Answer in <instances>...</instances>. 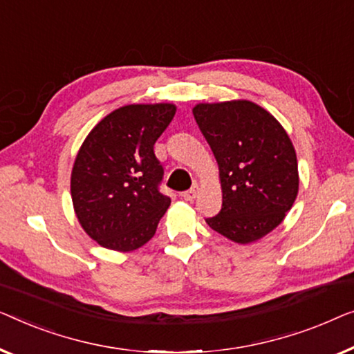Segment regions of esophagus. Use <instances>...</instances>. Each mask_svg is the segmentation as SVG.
I'll use <instances>...</instances> for the list:
<instances>
[{
    "label": "esophagus",
    "mask_w": 354,
    "mask_h": 354,
    "mask_svg": "<svg viewBox=\"0 0 354 354\" xmlns=\"http://www.w3.org/2000/svg\"><path fill=\"white\" fill-rule=\"evenodd\" d=\"M197 196H198V186H197V184H194V186L189 189V191L181 194V197L184 198V201H187V202H192Z\"/></svg>",
    "instance_id": "esophagus-1"
}]
</instances>
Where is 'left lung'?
Returning <instances> with one entry per match:
<instances>
[{"mask_svg":"<svg viewBox=\"0 0 354 354\" xmlns=\"http://www.w3.org/2000/svg\"><path fill=\"white\" fill-rule=\"evenodd\" d=\"M192 113L220 170L223 207L207 225L242 245L260 241L281 225L298 196L290 138L266 109L247 99L201 102Z\"/></svg>","mask_w":354,"mask_h":354,"instance_id":"1","label":"left lung"}]
</instances>
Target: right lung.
<instances>
[{
	"mask_svg": "<svg viewBox=\"0 0 354 354\" xmlns=\"http://www.w3.org/2000/svg\"><path fill=\"white\" fill-rule=\"evenodd\" d=\"M175 113L170 102L128 104L84 138L73 162L71 194L78 223L101 247L133 252L156 234L171 201L158 192L163 168L153 144Z\"/></svg>",
	"mask_w": 354,
	"mask_h": 354,
	"instance_id": "obj_1",
	"label": "right lung"
}]
</instances>
